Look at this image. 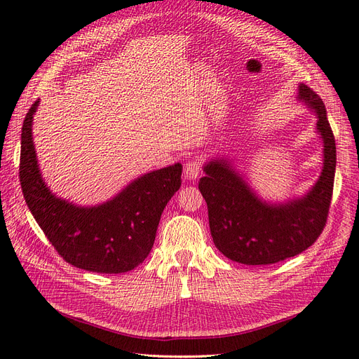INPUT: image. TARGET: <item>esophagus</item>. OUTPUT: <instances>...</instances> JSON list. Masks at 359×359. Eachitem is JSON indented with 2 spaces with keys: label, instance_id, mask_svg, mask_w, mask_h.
Returning a JSON list of instances; mask_svg holds the SVG:
<instances>
[{
  "label": "esophagus",
  "instance_id": "obj_1",
  "mask_svg": "<svg viewBox=\"0 0 359 359\" xmlns=\"http://www.w3.org/2000/svg\"><path fill=\"white\" fill-rule=\"evenodd\" d=\"M202 173V165L198 158L190 160L189 163H186V166H184V178L186 180H196Z\"/></svg>",
  "mask_w": 359,
  "mask_h": 359
}]
</instances>
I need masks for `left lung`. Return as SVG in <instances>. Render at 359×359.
<instances>
[{"mask_svg":"<svg viewBox=\"0 0 359 359\" xmlns=\"http://www.w3.org/2000/svg\"><path fill=\"white\" fill-rule=\"evenodd\" d=\"M298 100L318 116L323 139V169L313 189L286 203L260 201L226 160L203 166L199 190L208 206L210 231L215 247L244 265H269L307 250L322 233L328 219L335 175V139L320 97L299 83Z\"/></svg>","mask_w":359,"mask_h":359,"instance_id":"left-lung-1","label":"left lung"}]
</instances>
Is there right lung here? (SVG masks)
<instances>
[{
    "label": "right lung",
    "mask_w": 359,
    "mask_h": 359,
    "mask_svg": "<svg viewBox=\"0 0 359 359\" xmlns=\"http://www.w3.org/2000/svg\"><path fill=\"white\" fill-rule=\"evenodd\" d=\"M25 115L20 136L19 180L25 202L58 255L70 265L103 274H119L142 264L154 245L163 210L181 187L182 166L163 168L130 182L111 201L78 206L46 187L32 144V116Z\"/></svg>",
    "instance_id": "1"
}]
</instances>
